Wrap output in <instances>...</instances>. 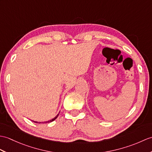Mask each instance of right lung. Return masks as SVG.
I'll return each instance as SVG.
<instances>
[{"instance_id": "1", "label": "right lung", "mask_w": 152, "mask_h": 152, "mask_svg": "<svg viewBox=\"0 0 152 152\" xmlns=\"http://www.w3.org/2000/svg\"><path fill=\"white\" fill-rule=\"evenodd\" d=\"M59 114L56 116H55V117L53 118V119H52V120H50V121H47V122H43L42 123H49V122H52V121H54L55 119H56L57 118V117L58 116V115H59ZM36 122V123H39V124H40V123H41V122Z\"/></svg>"}]
</instances>
